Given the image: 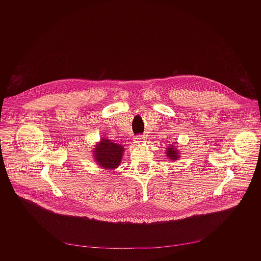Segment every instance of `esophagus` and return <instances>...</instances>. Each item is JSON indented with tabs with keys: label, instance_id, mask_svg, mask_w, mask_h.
<instances>
[{
	"label": "esophagus",
	"instance_id": "1",
	"mask_svg": "<svg viewBox=\"0 0 261 261\" xmlns=\"http://www.w3.org/2000/svg\"><path fill=\"white\" fill-rule=\"evenodd\" d=\"M146 136H138L135 140V143L136 145H143L146 142Z\"/></svg>",
	"mask_w": 261,
	"mask_h": 261
}]
</instances>
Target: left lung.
Returning a JSON list of instances; mask_svg holds the SVG:
<instances>
[{"label":"left lung","instance_id":"left-lung-1","mask_svg":"<svg viewBox=\"0 0 261 261\" xmlns=\"http://www.w3.org/2000/svg\"><path fill=\"white\" fill-rule=\"evenodd\" d=\"M166 155L171 161H177L181 156V153L176 145H168V148L166 149Z\"/></svg>","mask_w":261,"mask_h":261}]
</instances>
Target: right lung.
<instances>
[{"instance_id": "add662e5", "label": "right lung", "mask_w": 261, "mask_h": 261, "mask_svg": "<svg viewBox=\"0 0 261 261\" xmlns=\"http://www.w3.org/2000/svg\"><path fill=\"white\" fill-rule=\"evenodd\" d=\"M124 151L122 145L116 144L110 139H101L98 143L94 144L92 156L100 168L112 171L118 168Z\"/></svg>"}]
</instances>
